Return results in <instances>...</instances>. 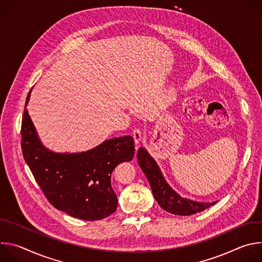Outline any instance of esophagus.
Returning a JSON list of instances; mask_svg holds the SVG:
<instances>
[{"instance_id": "34e87169", "label": "esophagus", "mask_w": 262, "mask_h": 262, "mask_svg": "<svg viewBox=\"0 0 262 262\" xmlns=\"http://www.w3.org/2000/svg\"><path fill=\"white\" fill-rule=\"evenodd\" d=\"M133 137H134L135 143H136L137 145H138V144H140V142L142 141V138H143L142 133H141L139 129H135V130L133 132Z\"/></svg>"}]
</instances>
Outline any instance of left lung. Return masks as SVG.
Masks as SVG:
<instances>
[{"label":"left lung","mask_w":262,"mask_h":262,"mask_svg":"<svg viewBox=\"0 0 262 262\" xmlns=\"http://www.w3.org/2000/svg\"><path fill=\"white\" fill-rule=\"evenodd\" d=\"M137 159L151 186L155 199L164 210L177 215H191L210 207L216 202H199L181 197L166 181L158 163L144 147L139 148Z\"/></svg>","instance_id":"left-lung-1"}]
</instances>
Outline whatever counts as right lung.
I'll return each instance as SVG.
<instances>
[{
  "instance_id": "add662e5",
  "label": "right lung",
  "mask_w": 262,
  "mask_h": 262,
  "mask_svg": "<svg viewBox=\"0 0 262 262\" xmlns=\"http://www.w3.org/2000/svg\"><path fill=\"white\" fill-rule=\"evenodd\" d=\"M31 91L21 121V151L50 203L73 217L86 221L101 220L115 212L118 199L111 185V176L119 164L133 160L134 138L104 140L82 152L52 151L42 144L28 113Z\"/></svg>"
}]
</instances>
